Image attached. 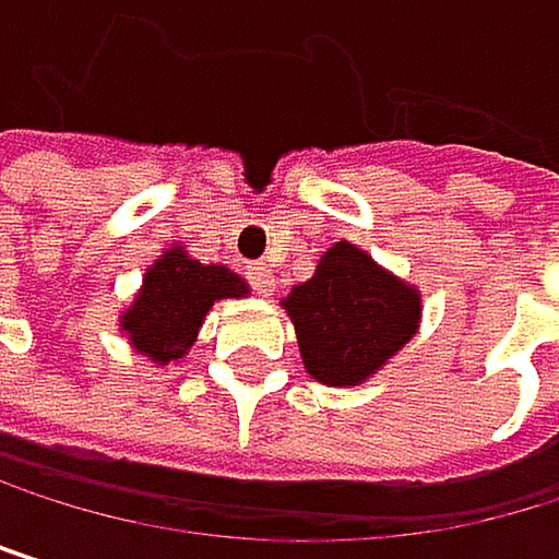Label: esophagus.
Instances as JSON below:
<instances>
[{
	"label": "esophagus",
	"mask_w": 559,
	"mask_h": 559,
	"mask_svg": "<svg viewBox=\"0 0 559 559\" xmlns=\"http://www.w3.org/2000/svg\"><path fill=\"white\" fill-rule=\"evenodd\" d=\"M248 282H251V288H254L258 295H271V292H274V274H271V267H264V264H251V267H248Z\"/></svg>",
	"instance_id": "obj_1"
}]
</instances>
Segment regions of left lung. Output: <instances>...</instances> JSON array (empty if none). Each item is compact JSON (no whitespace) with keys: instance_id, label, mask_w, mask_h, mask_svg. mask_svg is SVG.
<instances>
[{"instance_id":"8db88e82","label":"left lung","mask_w":559,"mask_h":559,"mask_svg":"<svg viewBox=\"0 0 559 559\" xmlns=\"http://www.w3.org/2000/svg\"><path fill=\"white\" fill-rule=\"evenodd\" d=\"M305 369L325 385L369 379L419 329V295L338 241L285 298Z\"/></svg>"}]
</instances>
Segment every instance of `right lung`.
Here are the masks:
<instances>
[{
    "label": "right lung",
    "mask_w": 559,
    "mask_h": 559,
    "mask_svg": "<svg viewBox=\"0 0 559 559\" xmlns=\"http://www.w3.org/2000/svg\"><path fill=\"white\" fill-rule=\"evenodd\" d=\"M248 285L221 264H201L170 248L146 271L136 305L123 314V332L154 361L180 358L198 338L217 298H241Z\"/></svg>",
    "instance_id": "1"
}]
</instances>
